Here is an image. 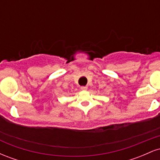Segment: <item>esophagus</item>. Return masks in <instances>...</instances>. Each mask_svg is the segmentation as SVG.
Here are the masks:
<instances>
[{
	"mask_svg": "<svg viewBox=\"0 0 160 160\" xmlns=\"http://www.w3.org/2000/svg\"><path fill=\"white\" fill-rule=\"evenodd\" d=\"M87 86H81V87H80V89L82 91H86L87 90Z\"/></svg>",
	"mask_w": 160,
	"mask_h": 160,
	"instance_id": "obj_1",
	"label": "esophagus"
}]
</instances>
